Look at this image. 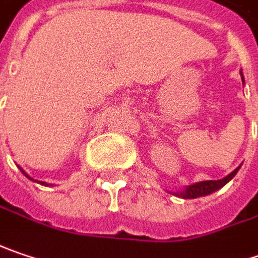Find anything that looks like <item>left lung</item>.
<instances>
[{"instance_id": "left-lung-1", "label": "left lung", "mask_w": 258, "mask_h": 258, "mask_svg": "<svg viewBox=\"0 0 258 258\" xmlns=\"http://www.w3.org/2000/svg\"><path fill=\"white\" fill-rule=\"evenodd\" d=\"M241 74V80L244 83V75H242V71H239ZM241 168V165L237 167L232 173H229L228 175H225L224 178L221 180H206V181H199V183H195V184H190V186H186L183 190L180 191H170L173 196H177V198H181V199H196V198H202V196H208L213 191L222 188L225 186L226 183H229L235 174L238 173V170Z\"/></svg>"}]
</instances>
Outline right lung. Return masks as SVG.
Masks as SVG:
<instances>
[{"label": "right lung", "mask_w": 258, "mask_h": 258, "mask_svg": "<svg viewBox=\"0 0 258 258\" xmlns=\"http://www.w3.org/2000/svg\"><path fill=\"white\" fill-rule=\"evenodd\" d=\"M19 168H20V171L24 174V175H26V177H27L29 180H32V181H34V183H37V184H42V186H47V187L50 186V184H49V183H46V181H40V180H34V178H33V177H30V175L26 173V171H24V170H23L21 167H19Z\"/></svg>", "instance_id": "obj_1"}]
</instances>
